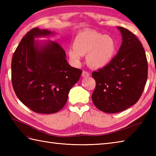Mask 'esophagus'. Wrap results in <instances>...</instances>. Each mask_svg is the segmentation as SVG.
Wrapping results in <instances>:
<instances>
[{
  "instance_id": "1",
  "label": "esophagus",
  "mask_w": 156,
  "mask_h": 156,
  "mask_svg": "<svg viewBox=\"0 0 156 156\" xmlns=\"http://www.w3.org/2000/svg\"><path fill=\"white\" fill-rule=\"evenodd\" d=\"M90 76V74H89V73L88 72H87V71H84L83 72H82V76L83 78L88 77V76Z\"/></svg>"
}]
</instances>
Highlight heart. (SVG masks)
Segmentation results:
<instances>
[{"label":"heart","instance_id":"1","mask_svg":"<svg viewBox=\"0 0 156 156\" xmlns=\"http://www.w3.org/2000/svg\"><path fill=\"white\" fill-rule=\"evenodd\" d=\"M72 45L73 49L68 51L69 59L78 64L81 55H87V64L94 68L110 64L117 51V44L113 37L91 30L78 33Z\"/></svg>","mask_w":156,"mask_h":156}]
</instances>
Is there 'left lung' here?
I'll use <instances>...</instances> for the list:
<instances>
[{
  "instance_id": "8db88e82",
  "label": "left lung",
  "mask_w": 156,
  "mask_h": 156,
  "mask_svg": "<svg viewBox=\"0 0 156 156\" xmlns=\"http://www.w3.org/2000/svg\"><path fill=\"white\" fill-rule=\"evenodd\" d=\"M122 44L110 64L92 72L96 88L92 95L95 107L107 113H117L135 105L147 78V62L141 43L133 33L117 27Z\"/></svg>"
}]
</instances>
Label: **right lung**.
<instances>
[{
    "label": "right lung",
    "mask_w": 156,
    "mask_h": 156,
    "mask_svg": "<svg viewBox=\"0 0 156 156\" xmlns=\"http://www.w3.org/2000/svg\"><path fill=\"white\" fill-rule=\"evenodd\" d=\"M55 34L45 29H31L21 39L12 58L15 94L37 113L52 114L61 110L82 72L68 64L65 51L58 43L35 39Z\"/></svg>",
    "instance_id": "obj_1"
}]
</instances>
